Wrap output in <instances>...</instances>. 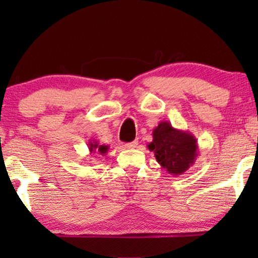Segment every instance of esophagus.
Returning <instances> with one entry per match:
<instances>
[{
  "instance_id": "obj_1",
  "label": "esophagus",
  "mask_w": 258,
  "mask_h": 258,
  "mask_svg": "<svg viewBox=\"0 0 258 258\" xmlns=\"http://www.w3.org/2000/svg\"><path fill=\"white\" fill-rule=\"evenodd\" d=\"M137 144H139V141H133V142L130 143H125L124 144V148H126V149H134V148L137 147Z\"/></svg>"
}]
</instances>
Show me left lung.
<instances>
[{
  "label": "left lung",
  "instance_id": "8db88e82",
  "mask_svg": "<svg viewBox=\"0 0 258 258\" xmlns=\"http://www.w3.org/2000/svg\"><path fill=\"white\" fill-rule=\"evenodd\" d=\"M148 149L154 151L156 161L169 174L182 175L199 156V143L191 133L176 129L167 121H161L153 130V142Z\"/></svg>",
  "mask_w": 258,
  "mask_h": 258
}]
</instances>
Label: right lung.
<instances>
[{
  "label": "right lung",
  "mask_w": 258,
  "mask_h": 258,
  "mask_svg": "<svg viewBox=\"0 0 258 258\" xmlns=\"http://www.w3.org/2000/svg\"><path fill=\"white\" fill-rule=\"evenodd\" d=\"M88 148H89L90 154L98 153L100 155H105L109 150V146H105V144L100 146V143L96 140H90L89 143H88Z\"/></svg>",
  "instance_id": "1"
}]
</instances>
